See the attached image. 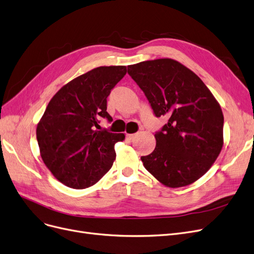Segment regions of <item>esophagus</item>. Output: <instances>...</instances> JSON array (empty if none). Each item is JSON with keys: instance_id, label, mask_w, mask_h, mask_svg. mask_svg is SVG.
Wrapping results in <instances>:
<instances>
[{"instance_id": "34e87169", "label": "esophagus", "mask_w": 254, "mask_h": 254, "mask_svg": "<svg viewBox=\"0 0 254 254\" xmlns=\"http://www.w3.org/2000/svg\"><path fill=\"white\" fill-rule=\"evenodd\" d=\"M136 136H137V134H127V138L128 140H134V139L136 138Z\"/></svg>"}]
</instances>
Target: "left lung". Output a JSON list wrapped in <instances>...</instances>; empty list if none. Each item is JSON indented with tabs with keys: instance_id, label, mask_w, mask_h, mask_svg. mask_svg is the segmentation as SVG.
<instances>
[{
	"instance_id": "8db88e82",
	"label": "left lung",
	"mask_w": 254,
	"mask_h": 254,
	"mask_svg": "<svg viewBox=\"0 0 254 254\" xmlns=\"http://www.w3.org/2000/svg\"><path fill=\"white\" fill-rule=\"evenodd\" d=\"M127 72L157 117L168 123L154 135V150L141 160L161 184L180 188L199 180L223 146L221 107L196 73L164 58L128 65Z\"/></svg>"
}]
</instances>
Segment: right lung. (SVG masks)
<instances>
[{"instance_id": "1", "label": "right lung", "mask_w": 254, "mask_h": 254, "mask_svg": "<svg viewBox=\"0 0 254 254\" xmlns=\"http://www.w3.org/2000/svg\"><path fill=\"white\" fill-rule=\"evenodd\" d=\"M127 73V66H100L76 76L55 94L37 125L40 156L52 174L72 189H85L111 169L115 143L125 134L100 130L112 121L107 97Z\"/></svg>"}]
</instances>
